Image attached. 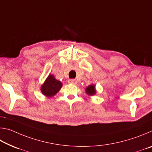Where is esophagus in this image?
<instances>
[{"label": "esophagus", "mask_w": 152, "mask_h": 152, "mask_svg": "<svg viewBox=\"0 0 152 152\" xmlns=\"http://www.w3.org/2000/svg\"><path fill=\"white\" fill-rule=\"evenodd\" d=\"M68 82L70 84H77V81L75 79H70L68 80Z\"/></svg>", "instance_id": "obj_1"}]
</instances>
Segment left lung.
<instances>
[{
	"label": "left lung",
	"mask_w": 152,
	"mask_h": 152,
	"mask_svg": "<svg viewBox=\"0 0 152 152\" xmlns=\"http://www.w3.org/2000/svg\"><path fill=\"white\" fill-rule=\"evenodd\" d=\"M86 93L88 95H94L95 93H96V90H95V87L94 85H90L88 86L87 88H86Z\"/></svg>",
	"instance_id": "1"
}]
</instances>
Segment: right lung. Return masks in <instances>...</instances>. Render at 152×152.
Listing matches in <instances>:
<instances>
[{
  "mask_svg": "<svg viewBox=\"0 0 152 152\" xmlns=\"http://www.w3.org/2000/svg\"><path fill=\"white\" fill-rule=\"evenodd\" d=\"M62 84L59 80H57L54 76L50 74L46 79L44 84L42 86L41 91L46 96L51 97L57 93L61 88Z\"/></svg>",
  "mask_w": 152,
  "mask_h": 152,
  "instance_id": "1",
  "label": "right lung"
}]
</instances>
